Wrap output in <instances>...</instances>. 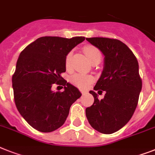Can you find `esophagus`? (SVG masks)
Masks as SVG:
<instances>
[{
    "label": "esophagus",
    "mask_w": 155,
    "mask_h": 155,
    "mask_svg": "<svg viewBox=\"0 0 155 155\" xmlns=\"http://www.w3.org/2000/svg\"><path fill=\"white\" fill-rule=\"evenodd\" d=\"M81 93L82 94H85V93H87V91L86 90H81Z\"/></svg>",
    "instance_id": "esophagus-1"
}]
</instances>
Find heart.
<instances>
[{
	"label": "heart",
	"instance_id": "heart-1",
	"mask_svg": "<svg viewBox=\"0 0 155 155\" xmlns=\"http://www.w3.org/2000/svg\"><path fill=\"white\" fill-rule=\"evenodd\" d=\"M84 51H85V54H86V56L91 62H93V60L101 58V52H100L99 50L97 47H93V46H85L84 47ZM71 56H72L71 52L66 54V59H65V64H66V67L70 66ZM92 81H93V77L91 75L85 74H76L73 75L71 77V78H70V81L74 85L78 87H80V88L87 87L92 82Z\"/></svg>",
	"mask_w": 155,
	"mask_h": 155
}]
</instances>
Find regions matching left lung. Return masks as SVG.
<instances>
[{
	"mask_svg": "<svg viewBox=\"0 0 155 155\" xmlns=\"http://www.w3.org/2000/svg\"><path fill=\"white\" fill-rule=\"evenodd\" d=\"M104 55V69L93 89L104 91L98 100L97 94L89 91L94 97L93 105L86 108L85 115L92 127L103 134H112L127 124L137 107L142 80L139 63L129 47L115 39L103 37L86 38Z\"/></svg>",
	"mask_w": 155,
	"mask_h": 155,
	"instance_id": "8db88e82",
	"label": "left lung"
}]
</instances>
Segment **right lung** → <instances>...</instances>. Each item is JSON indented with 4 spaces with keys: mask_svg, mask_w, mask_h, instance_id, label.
Listing matches in <instances>:
<instances>
[{
    "mask_svg": "<svg viewBox=\"0 0 155 155\" xmlns=\"http://www.w3.org/2000/svg\"><path fill=\"white\" fill-rule=\"evenodd\" d=\"M85 39L40 37L18 58L12 79L14 101L20 115L37 131L51 132L59 128L70 106L81 97L78 88L64 80L61 74L66 72V54ZM54 84L64 86V91H52Z\"/></svg>",
    "mask_w": 155,
    "mask_h": 155,
    "instance_id": "1",
    "label": "right lung"
}]
</instances>
